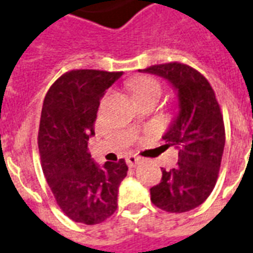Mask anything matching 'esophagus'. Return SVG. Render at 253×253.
<instances>
[{"label":"esophagus","mask_w":253,"mask_h":253,"mask_svg":"<svg viewBox=\"0 0 253 253\" xmlns=\"http://www.w3.org/2000/svg\"><path fill=\"white\" fill-rule=\"evenodd\" d=\"M126 162L130 168H135L136 164L139 162V158H138L136 155H128V157L126 158Z\"/></svg>","instance_id":"obj_1"}]
</instances>
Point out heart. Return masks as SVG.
<instances>
[{"label":"heart","instance_id":"obj_1","mask_svg":"<svg viewBox=\"0 0 253 253\" xmlns=\"http://www.w3.org/2000/svg\"><path fill=\"white\" fill-rule=\"evenodd\" d=\"M134 98H141L146 93L160 92V84L151 78H138L131 84Z\"/></svg>","mask_w":253,"mask_h":253}]
</instances>
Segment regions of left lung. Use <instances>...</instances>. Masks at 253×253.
Here are the masks:
<instances>
[{"label":"left lung","mask_w":253,"mask_h":253,"mask_svg":"<svg viewBox=\"0 0 253 253\" xmlns=\"http://www.w3.org/2000/svg\"><path fill=\"white\" fill-rule=\"evenodd\" d=\"M139 72L160 76L171 85L178 112L162 136L178 151L175 169H162V179L150 189L155 207L170 213L189 212L212 193L220 170L225 130L214 91L203 75L181 63L153 65Z\"/></svg>","instance_id":"left-lung-1"}]
</instances>
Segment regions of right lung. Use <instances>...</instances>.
<instances>
[{"instance_id": "add662e5", "label": "right lung", "mask_w": 253, "mask_h": 253, "mask_svg": "<svg viewBox=\"0 0 253 253\" xmlns=\"http://www.w3.org/2000/svg\"><path fill=\"white\" fill-rule=\"evenodd\" d=\"M123 72L76 69L60 76L41 110L39 150L56 203L75 222L93 225L118 208V190L127 175L125 160L100 166L91 158L100 99Z\"/></svg>"}]
</instances>
